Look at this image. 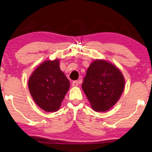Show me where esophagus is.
Here are the masks:
<instances>
[{
  "mask_svg": "<svg viewBox=\"0 0 152 152\" xmlns=\"http://www.w3.org/2000/svg\"><path fill=\"white\" fill-rule=\"evenodd\" d=\"M78 81H74L72 82V86H74V87L78 86Z\"/></svg>",
  "mask_w": 152,
  "mask_h": 152,
  "instance_id": "1",
  "label": "esophagus"
}]
</instances>
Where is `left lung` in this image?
<instances>
[{"label":"left lung","instance_id":"left-lung-1","mask_svg":"<svg viewBox=\"0 0 152 152\" xmlns=\"http://www.w3.org/2000/svg\"><path fill=\"white\" fill-rule=\"evenodd\" d=\"M124 85V78L117 67L104 60H95L87 69L82 89L93 110L104 112L116 104Z\"/></svg>","mask_w":152,"mask_h":152}]
</instances>
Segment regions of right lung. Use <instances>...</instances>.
I'll use <instances>...</instances> for the list:
<instances>
[{"label": "right lung", "instance_id": "add662e5", "mask_svg": "<svg viewBox=\"0 0 152 152\" xmlns=\"http://www.w3.org/2000/svg\"><path fill=\"white\" fill-rule=\"evenodd\" d=\"M70 87L58 59L43 62L31 74L28 88L36 104L47 112L58 111Z\"/></svg>", "mask_w": 152, "mask_h": 152}]
</instances>
